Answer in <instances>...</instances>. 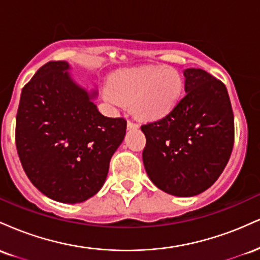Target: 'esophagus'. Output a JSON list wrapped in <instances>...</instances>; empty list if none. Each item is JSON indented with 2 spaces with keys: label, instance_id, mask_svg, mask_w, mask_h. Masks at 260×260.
<instances>
[{
  "label": "esophagus",
  "instance_id": "esophagus-1",
  "mask_svg": "<svg viewBox=\"0 0 260 260\" xmlns=\"http://www.w3.org/2000/svg\"><path fill=\"white\" fill-rule=\"evenodd\" d=\"M127 128L128 129H137V128H139V124L134 123L132 121H128L127 122Z\"/></svg>",
  "mask_w": 260,
  "mask_h": 260
}]
</instances>
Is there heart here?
<instances>
[{"instance_id":"b5f03b06","label":"heart","mask_w":260,"mask_h":260,"mask_svg":"<svg viewBox=\"0 0 260 260\" xmlns=\"http://www.w3.org/2000/svg\"><path fill=\"white\" fill-rule=\"evenodd\" d=\"M184 82L175 68L156 66L116 77L104 86V98L115 106H132L140 120L165 117L180 103Z\"/></svg>"}]
</instances>
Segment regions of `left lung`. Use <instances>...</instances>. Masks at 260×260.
<instances>
[{
	"instance_id": "left-lung-1",
	"label": "left lung",
	"mask_w": 260,
	"mask_h": 260,
	"mask_svg": "<svg viewBox=\"0 0 260 260\" xmlns=\"http://www.w3.org/2000/svg\"><path fill=\"white\" fill-rule=\"evenodd\" d=\"M184 91L161 120L142 126L143 162L150 181L176 197H194L214 184L234 148V112L226 86L199 68L183 71Z\"/></svg>"
}]
</instances>
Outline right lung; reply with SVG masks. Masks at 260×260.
I'll list each match as a JSON object with an SVG mask.
<instances>
[{
  "label": "right lung",
  "instance_id": "right-lung-1",
  "mask_svg": "<svg viewBox=\"0 0 260 260\" xmlns=\"http://www.w3.org/2000/svg\"><path fill=\"white\" fill-rule=\"evenodd\" d=\"M66 61H51L20 95L16 144L31 183L50 199L76 204L105 183L110 160L126 136L124 118L106 117Z\"/></svg>",
  "mask_w": 260,
  "mask_h": 260
}]
</instances>
